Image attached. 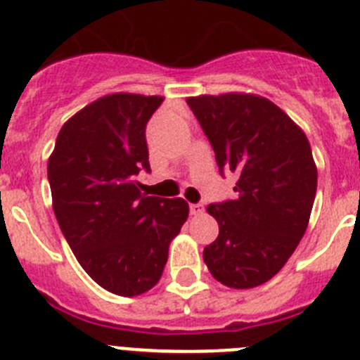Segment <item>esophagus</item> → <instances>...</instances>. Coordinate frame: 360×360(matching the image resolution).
Segmentation results:
<instances>
[{"label":"esophagus","mask_w":360,"mask_h":360,"mask_svg":"<svg viewBox=\"0 0 360 360\" xmlns=\"http://www.w3.org/2000/svg\"><path fill=\"white\" fill-rule=\"evenodd\" d=\"M202 211H204V207L200 206V204H190V214H193V217L200 214Z\"/></svg>","instance_id":"34e87169"}]
</instances>
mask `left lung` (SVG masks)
<instances>
[{
  "label": "left lung",
  "mask_w": 360,
  "mask_h": 360,
  "mask_svg": "<svg viewBox=\"0 0 360 360\" xmlns=\"http://www.w3.org/2000/svg\"><path fill=\"white\" fill-rule=\"evenodd\" d=\"M186 103L218 169L238 174L236 199L207 206L220 233L204 248V263L224 286H261L288 263L307 229L318 184L307 136L256 94L197 96Z\"/></svg>",
  "instance_id": "1"
}]
</instances>
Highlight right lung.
I'll return each mask as SVG.
<instances>
[{"mask_svg":"<svg viewBox=\"0 0 360 360\" xmlns=\"http://www.w3.org/2000/svg\"><path fill=\"white\" fill-rule=\"evenodd\" d=\"M161 96L117 92L74 113L48 161L53 211L83 270L110 293L136 297L158 284L188 218L184 199L142 193L149 172L146 124Z\"/></svg>","mask_w":360,"mask_h":360,"instance_id":"1","label":"right lung"}]
</instances>
